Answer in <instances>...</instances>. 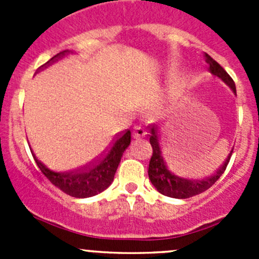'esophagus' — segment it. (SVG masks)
I'll list each match as a JSON object with an SVG mask.
<instances>
[{
    "instance_id": "1",
    "label": "esophagus",
    "mask_w": 259,
    "mask_h": 259,
    "mask_svg": "<svg viewBox=\"0 0 259 259\" xmlns=\"http://www.w3.org/2000/svg\"><path fill=\"white\" fill-rule=\"evenodd\" d=\"M133 135L137 139H140V138H144L146 135V129L143 125H135L134 126V132H133Z\"/></svg>"
}]
</instances>
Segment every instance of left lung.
I'll use <instances>...</instances> for the list:
<instances>
[{
	"label": "left lung",
	"instance_id": "left-lung-1",
	"mask_svg": "<svg viewBox=\"0 0 259 259\" xmlns=\"http://www.w3.org/2000/svg\"><path fill=\"white\" fill-rule=\"evenodd\" d=\"M204 57L207 64L209 65V71L211 74L218 76L221 80H223L233 90V93L236 94V85H234V81L229 76L228 72L215 60L211 59L208 54H205ZM149 133H150L149 134V140H150L151 148H153V155H151L150 161H149V179H150L151 184L156 188L159 193L170 198L185 199V198L194 197V195H198L200 193L205 192L207 189H209L211 185L221 178L222 174L224 173L229 163V159L232 156V153H233V149H232L223 165L213 176L203 179L183 178V177L174 173L168 166L165 156H164L163 150H161L160 142H159L158 125L151 124L149 126Z\"/></svg>",
	"mask_w": 259,
	"mask_h": 259
}]
</instances>
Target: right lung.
Listing matches in <instances>:
<instances>
[{"label":"right lung","mask_w":259,"mask_h":259,"mask_svg":"<svg viewBox=\"0 0 259 259\" xmlns=\"http://www.w3.org/2000/svg\"><path fill=\"white\" fill-rule=\"evenodd\" d=\"M70 51L65 50V51L55 55L52 59H50L41 67H48L50 64L56 61L57 59H61L62 56H65ZM130 142H132V132L126 129L121 134H117L116 139L111 143V145L109 146L105 153L101 154L100 158H98L89 165L70 171L51 170L48 166L44 165L33 154L32 155L44 176L55 187H57L62 192L66 193L67 195H71V197L89 198L101 193L113 183L116 169L119 166L120 160H121L122 153L129 146Z\"/></svg>","instance_id":"obj_1"}]
</instances>
